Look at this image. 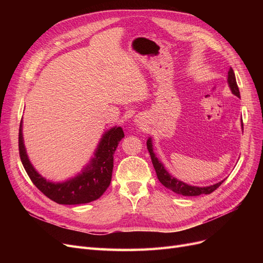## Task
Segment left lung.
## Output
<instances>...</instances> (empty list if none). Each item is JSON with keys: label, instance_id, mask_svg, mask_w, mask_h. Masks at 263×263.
Masks as SVG:
<instances>
[{"label": "left lung", "instance_id": "obj_1", "mask_svg": "<svg viewBox=\"0 0 263 263\" xmlns=\"http://www.w3.org/2000/svg\"><path fill=\"white\" fill-rule=\"evenodd\" d=\"M227 82L228 85L230 87V91H232L233 94H235L236 97L240 98V93H239V89H238V85L236 82V77L234 73V70L230 68L228 71V78H227ZM241 128L243 129V125H242V119H241ZM147 148L151 157V161H153L154 168L156 170L157 177L159 179V181L161 182V184H163L166 189H169L171 191H173L174 193L180 194V195H184V196H197L201 194H211L212 192H214L222 182L225 180H222L216 184H213L210 186H194V185H190L186 184L183 181L178 180L177 178L172 177L171 174L165 170L163 163L159 160V159L156 157L155 153H154V147H153V139L150 137L147 140Z\"/></svg>", "mask_w": 263, "mask_h": 263}]
</instances>
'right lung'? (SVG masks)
<instances>
[{"mask_svg":"<svg viewBox=\"0 0 263 263\" xmlns=\"http://www.w3.org/2000/svg\"><path fill=\"white\" fill-rule=\"evenodd\" d=\"M124 136L122 127H112L103 134L94 156L80 173L63 182H51L43 178L29 161L24 145L22 121L18 134L20 157L31 182L51 201L63 205L85 204L98 200L109 186L114 153Z\"/></svg>","mask_w":263,"mask_h":263,"instance_id":"obj_1","label":"right lung"}]
</instances>
